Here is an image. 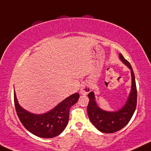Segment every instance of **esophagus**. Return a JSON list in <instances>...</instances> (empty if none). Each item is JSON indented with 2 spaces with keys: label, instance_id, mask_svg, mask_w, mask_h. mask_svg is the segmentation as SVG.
Here are the masks:
<instances>
[{
  "label": "esophagus",
  "instance_id": "34e87169",
  "mask_svg": "<svg viewBox=\"0 0 151 151\" xmlns=\"http://www.w3.org/2000/svg\"><path fill=\"white\" fill-rule=\"evenodd\" d=\"M90 91H91V87H90V84L86 83V84L83 85V87H81V94H83V95H86V94H88L89 92H90Z\"/></svg>",
  "mask_w": 151,
  "mask_h": 151
}]
</instances>
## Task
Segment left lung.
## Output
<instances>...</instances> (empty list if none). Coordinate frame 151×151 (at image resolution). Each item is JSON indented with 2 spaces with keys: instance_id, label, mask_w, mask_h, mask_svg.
<instances>
[{
  "instance_id": "1",
  "label": "left lung",
  "mask_w": 151,
  "mask_h": 151,
  "mask_svg": "<svg viewBox=\"0 0 151 151\" xmlns=\"http://www.w3.org/2000/svg\"><path fill=\"white\" fill-rule=\"evenodd\" d=\"M119 56L120 60L131 70L132 75L131 92L124 106L115 112L104 111L96 104L94 93L91 92L88 94L90 99L87 106L89 118L96 129L104 133H113L123 128L131 120L137 107V90L133 69L129 61L124 58L122 54Z\"/></svg>"
}]
</instances>
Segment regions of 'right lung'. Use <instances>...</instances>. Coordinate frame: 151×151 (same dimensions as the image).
Returning a JSON list of instances; mask_svg holds the SVG:
<instances>
[{
  "mask_svg": "<svg viewBox=\"0 0 151 151\" xmlns=\"http://www.w3.org/2000/svg\"><path fill=\"white\" fill-rule=\"evenodd\" d=\"M78 93L65 99L49 112L33 114L20 106L14 92V102L16 112L24 127L33 134L41 138H53L60 134L66 128L69 118L70 108L77 103Z\"/></svg>",
  "mask_w": 151,
  "mask_h": 151,
  "instance_id": "1",
  "label": "right lung"
}]
</instances>
